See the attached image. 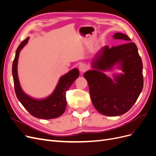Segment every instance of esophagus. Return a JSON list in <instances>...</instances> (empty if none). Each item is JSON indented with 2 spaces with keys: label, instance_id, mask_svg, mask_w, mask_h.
Segmentation results:
<instances>
[{
  "label": "esophagus",
  "instance_id": "34e87169",
  "mask_svg": "<svg viewBox=\"0 0 156 156\" xmlns=\"http://www.w3.org/2000/svg\"><path fill=\"white\" fill-rule=\"evenodd\" d=\"M88 66L86 65V64H83L80 65V66H79V70H80V72H83V73L85 72L86 71L88 70Z\"/></svg>",
  "mask_w": 156,
  "mask_h": 156
}]
</instances>
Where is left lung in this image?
Instances as JSON below:
<instances>
[{
    "instance_id": "1",
    "label": "left lung",
    "mask_w": 156,
    "mask_h": 156,
    "mask_svg": "<svg viewBox=\"0 0 156 156\" xmlns=\"http://www.w3.org/2000/svg\"><path fill=\"white\" fill-rule=\"evenodd\" d=\"M113 39L123 40L126 43L111 48L103 47L93 60L96 69L84 73L94 107L101 114L110 116L122 115L130 109L142 91L144 82L142 60L135 44L122 33H116ZM116 63H120L125 74L115 76L117 83H114L101 71L111 69Z\"/></svg>"
}]
</instances>
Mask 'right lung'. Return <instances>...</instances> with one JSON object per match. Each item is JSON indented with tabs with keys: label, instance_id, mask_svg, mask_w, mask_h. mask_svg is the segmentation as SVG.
<instances>
[{
	"label": "right lung",
	"instance_id": "add662e5",
	"mask_svg": "<svg viewBox=\"0 0 156 156\" xmlns=\"http://www.w3.org/2000/svg\"><path fill=\"white\" fill-rule=\"evenodd\" d=\"M29 37L23 41L16 50L12 64V75L16 96L31 115L40 119H53L62 115L66 108V94L74 81L79 77V70L75 68L60 79L55 90L46 99L36 100L27 96L21 88L17 76V61L21 49L28 42Z\"/></svg>",
	"mask_w": 156,
	"mask_h": 156
}]
</instances>
